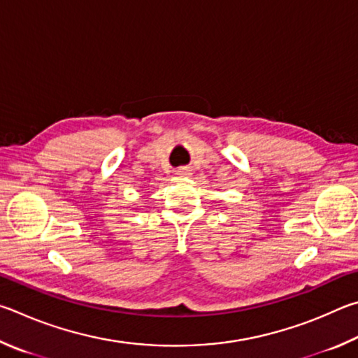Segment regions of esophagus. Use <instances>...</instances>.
Here are the masks:
<instances>
[{
  "mask_svg": "<svg viewBox=\"0 0 358 358\" xmlns=\"http://www.w3.org/2000/svg\"><path fill=\"white\" fill-rule=\"evenodd\" d=\"M192 169L189 166H180L178 171H176V176H179V178H187V176H190Z\"/></svg>",
  "mask_w": 358,
  "mask_h": 358,
  "instance_id": "1",
  "label": "esophagus"
}]
</instances>
